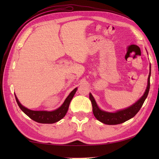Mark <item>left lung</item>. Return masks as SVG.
Segmentation results:
<instances>
[{"mask_svg": "<svg viewBox=\"0 0 159 159\" xmlns=\"http://www.w3.org/2000/svg\"><path fill=\"white\" fill-rule=\"evenodd\" d=\"M150 71L151 70H150V74L149 76H148V86L143 96L136 103H134L131 107L127 108L126 109L118 111L116 113H109L100 110L98 107L92 93H89V99L92 104L93 113L96 119L101 121V122H102L103 124L108 125H116L124 123L126 121L131 119L132 117H133L135 116L139 112L141 107H142L144 101L146 99L148 93H149L150 86V78L151 75Z\"/></svg>", "mask_w": 159, "mask_h": 159, "instance_id": "8db88e82", "label": "left lung"}]
</instances>
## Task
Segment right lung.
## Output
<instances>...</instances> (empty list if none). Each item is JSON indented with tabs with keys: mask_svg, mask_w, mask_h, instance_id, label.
<instances>
[{
	"mask_svg": "<svg viewBox=\"0 0 159 159\" xmlns=\"http://www.w3.org/2000/svg\"><path fill=\"white\" fill-rule=\"evenodd\" d=\"M77 90V88L74 89L71 92L69 96L66 98V100L64 101L63 104L59 109H57L53 111H32L26 109L25 107H23L20 103L18 98L15 95L16 102L18 103L19 107L20 108L24 113L26 116H29L31 120H34L37 122L41 124H53L57 121L61 120L62 118L66 116L67 110H68L70 103L72 100Z\"/></svg>",
	"mask_w": 159,
	"mask_h": 159,
	"instance_id": "obj_1",
	"label": "right lung"
}]
</instances>
